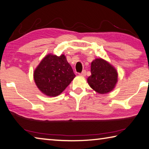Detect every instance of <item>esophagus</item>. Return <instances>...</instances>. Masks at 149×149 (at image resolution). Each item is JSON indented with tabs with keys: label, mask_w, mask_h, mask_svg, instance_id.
Returning <instances> with one entry per match:
<instances>
[{
	"label": "esophagus",
	"mask_w": 149,
	"mask_h": 149,
	"mask_svg": "<svg viewBox=\"0 0 149 149\" xmlns=\"http://www.w3.org/2000/svg\"><path fill=\"white\" fill-rule=\"evenodd\" d=\"M86 74V70H82V72L81 73H80V75H81V76H83V77H85Z\"/></svg>",
	"instance_id": "1"
}]
</instances>
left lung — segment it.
Returning <instances> with one entry per match:
<instances>
[{"instance_id": "left-lung-1", "label": "left lung", "mask_w": 149, "mask_h": 149, "mask_svg": "<svg viewBox=\"0 0 149 149\" xmlns=\"http://www.w3.org/2000/svg\"><path fill=\"white\" fill-rule=\"evenodd\" d=\"M92 74L88 78L90 86L99 93H107L114 89L118 79L116 70L107 61L100 58L91 64Z\"/></svg>"}]
</instances>
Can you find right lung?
Masks as SVG:
<instances>
[{
    "label": "right lung",
    "instance_id": "1",
    "mask_svg": "<svg viewBox=\"0 0 149 149\" xmlns=\"http://www.w3.org/2000/svg\"><path fill=\"white\" fill-rule=\"evenodd\" d=\"M74 77L72 67L63 54L47 55L34 72V80L38 89L50 97L59 95Z\"/></svg>",
    "mask_w": 149,
    "mask_h": 149
}]
</instances>
